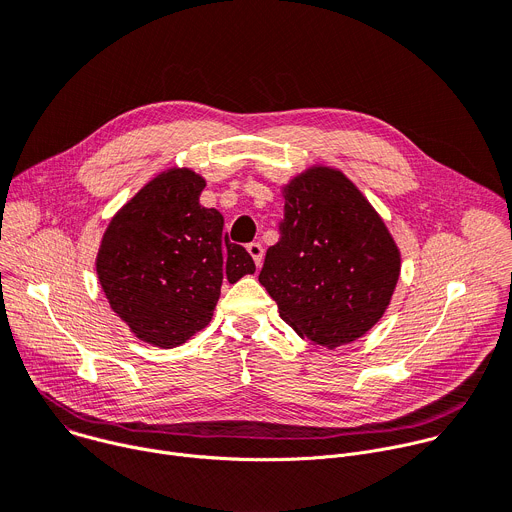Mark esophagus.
Returning a JSON list of instances; mask_svg holds the SVG:
<instances>
[{
	"label": "esophagus",
	"mask_w": 512,
	"mask_h": 512,
	"mask_svg": "<svg viewBox=\"0 0 512 512\" xmlns=\"http://www.w3.org/2000/svg\"><path fill=\"white\" fill-rule=\"evenodd\" d=\"M247 251H249V255L253 257L255 265L261 267V263H263V247H261V243H249V245H247Z\"/></svg>",
	"instance_id": "esophagus-1"
}]
</instances>
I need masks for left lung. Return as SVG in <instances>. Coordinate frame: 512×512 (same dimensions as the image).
Returning a JSON list of instances; mask_svg holds the SVG:
<instances>
[{
	"label": "left lung",
	"instance_id": "left-lung-1",
	"mask_svg": "<svg viewBox=\"0 0 512 512\" xmlns=\"http://www.w3.org/2000/svg\"><path fill=\"white\" fill-rule=\"evenodd\" d=\"M281 192V237L267 249L259 281L300 338L326 348L350 344L387 312L401 273L399 247L336 168L312 166Z\"/></svg>",
	"mask_w": 512,
	"mask_h": 512
}]
</instances>
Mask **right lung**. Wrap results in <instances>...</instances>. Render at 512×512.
<instances>
[{
  "label": "right lung",
  "mask_w": 512,
  "mask_h": 512,
  "mask_svg": "<svg viewBox=\"0 0 512 512\" xmlns=\"http://www.w3.org/2000/svg\"><path fill=\"white\" fill-rule=\"evenodd\" d=\"M204 186L190 168L158 174L111 218L97 253L111 310L160 348L184 344L212 320L223 281L255 273L251 255L223 233V214L200 204Z\"/></svg>",
  "instance_id": "obj_1"
}]
</instances>
